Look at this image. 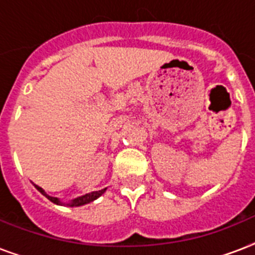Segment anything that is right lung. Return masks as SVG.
Wrapping results in <instances>:
<instances>
[{"instance_id":"1","label":"right lung","mask_w":255,"mask_h":255,"mask_svg":"<svg viewBox=\"0 0 255 255\" xmlns=\"http://www.w3.org/2000/svg\"><path fill=\"white\" fill-rule=\"evenodd\" d=\"M34 185H35V184H34ZM35 188H37V189L39 190V192H41V193L43 194V196H46V197L49 198V200L51 202H54V204H58V205H61V204H62V202L59 201V200H58L57 197H51V196H47V194L45 193V190L42 189L41 186L35 185ZM104 192H106V189L98 190V192H91V193L85 194V196H82V197L75 198V200H73V201L70 202V204H67V205H70V206L85 205V204H88V202H92V201H94V200H96V198H98V197H100V196H102V194H103Z\"/></svg>"}]
</instances>
